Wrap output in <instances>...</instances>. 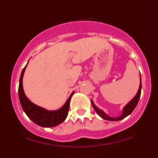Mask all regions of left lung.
I'll use <instances>...</instances> for the list:
<instances>
[{
	"label": "left lung",
	"mask_w": 158,
	"mask_h": 158,
	"mask_svg": "<svg viewBox=\"0 0 158 158\" xmlns=\"http://www.w3.org/2000/svg\"><path fill=\"white\" fill-rule=\"evenodd\" d=\"M141 88H142V85H141V77H140V83H139V89L138 91H137V94L135 95V97L130 101L129 102H128L127 104L123 107V113L121 114V115H119V117H110L109 115H108L106 112L103 111L102 110L99 109V108L97 106H95L93 101L91 100V104L93 108L95 110V111L102 117V119H106V120H109V121H119L121 120V119L126 118V117H128V115H130L132 113L135 108L137 106V103H138V101L139 99V97H140V94H141Z\"/></svg>",
	"instance_id": "8db88e82"
}]
</instances>
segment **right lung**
<instances>
[{
  "instance_id": "add662e5",
  "label": "right lung",
  "mask_w": 158,
  "mask_h": 158,
  "mask_svg": "<svg viewBox=\"0 0 158 158\" xmlns=\"http://www.w3.org/2000/svg\"><path fill=\"white\" fill-rule=\"evenodd\" d=\"M29 62V61H28ZM28 64V63H27ZM27 64L23 69L19 80V97L23 111L33 123L41 127H54L64 122L68 117L70 101L74 91L70 94L68 100L61 108L55 110H49L32 103L25 95L23 88V77Z\"/></svg>"
}]
</instances>
